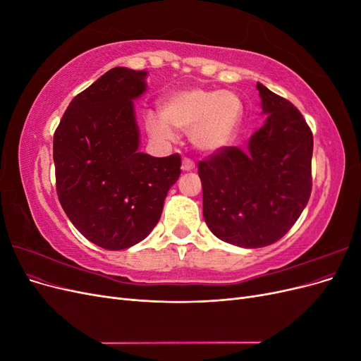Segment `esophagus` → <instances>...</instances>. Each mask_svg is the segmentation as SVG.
Here are the masks:
<instances>
[{"mask_svg":"<svg viewBox=\"0 0 361 361\" xmlns=\"http://www.w3.org/2000/svg\"><path fill=\"white\" fill-rule=\"evenodd\" d=\"M194 169H195L194 161H191L190 158H183V161H182V170L183 171H191Z\"/></svg>","mask_w":361,"mask_h":361,"instance_id":"esophagus-1","label":"esophagus"}]
</instances>
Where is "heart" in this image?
Instances as JSON below:
<instances>
[{
	"label": "heart",
	"mask_w": 361,
	"mask_h": 361,
	"mask_svg": "<svg viewBox=\"0 0 361 361\" xmlns=\"http://www.w3.org/2000/svg\"><path fill=\"white\" fill-rule=\"evenodd\" d=\"M162 118L149 114V133L161 140H171L173 129L190 133L191 143L204 152H215L227 145L235 133L241 104L231 92L191 89L171 93L162 104Z\"/></svg>",
	"instance_id": "heart-1"
}]
</instances>
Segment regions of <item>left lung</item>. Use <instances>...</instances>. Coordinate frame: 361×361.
Returning a JSON list of instances; mask_svg holds the SVG:
<instances>
[{"label":"left lung","mask_w":361,"mask_h":361,"mask_svg":"<svg viewBox=\"0 0 361 361\" xmlns=\"http://www.w3.org/2000/svg\"><path fill=\"white\" fill-rule=\"evenodd\" d=\"M264 126L245 150L224 146L199 162L203 216L221 241L244 248L277 243L312 192L313 134L298 108L257 82Z\"/></svg>","instance_id":"8db88e82"}]
</instances>
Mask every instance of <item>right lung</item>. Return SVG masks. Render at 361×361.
I'll return each instance as SVG.
<instances>
[{
    "instance_id": "right-lung-1",
    "label": "right lung",
    "mask_w": 361,
    "mask_h": 361,
    "mask_svg": "<svg viewBox=\"0 0 361 361\" xmlns=\"http://www.w3.org/2000/svg\"><path fill=\"white\" fill-rule=\"evenodd\" d=\"M145 76L108 71L73 97L54 133L60 204L81 235L105 250L143 241L180 174L179 154L138 152L133 99L146 90Z\"/></svg>"
}]
</instances>
